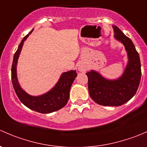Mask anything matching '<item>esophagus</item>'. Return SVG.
Segmentation results:
<instances>
[{"label":"esophagus","mask_w":147,"mask_h":147,"mask_svg":"<svg viewBox=\"0 0 147 147\" xmlns=\"http://www.w3.org/2000/svg\"><path fill=\"white\" fill-rule=\"evenodd\" d=\"M78 71L81 72H85L86 71V66H84V65H82V64H80L79 66H78Z\"/></svg>","instance_id":"1"}]
</instances>
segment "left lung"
I'll list each match as a JSON object with an SVG mask.
<instances>
[{"mask_svg": "<svg viewBox=\"0 0 147 147\" xmlns=\"http://www.w3.org/2000/svg\"><path fill=\"white\" fill-rule=\"evenodd\" d=\"M114 37L125 47L128 61L123 74L116 79H107L97 71L86 73L90 98L99 105L119 106L135 95L141 80V62L134 44L115 25L113 26Z\"/></svg>", "mask_w": 147, "mask_h": 147, "instance_id": "left-lung-1", "label": "left lung"}]
</instances>
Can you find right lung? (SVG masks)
Wrapping results in <instances>:
<instances>
[{
  "label": "right lung",
  "instance_id": "add662e5",
  "mask_svg": "<svg viewBox=\"0 0 147 147\" xmlns=\"http://www.w3.org/2000/svg\"><path fill=\"white\" fill-rule=\"evenodd\" d=\"M32 31L33 30L22 39L17 51L15 53L11 69L12 83L15 91L22 104L34 111L47 114L57 111L66 105L69 98L70 88L75 78L77 76V74L76 70L63 72L55 86L50 90L40 96H31L26 93L18 82L17 64L24 42L28 39Z\"/></svg>",
  "mask_w": 147,
  "mask_h": 147
}]
</instances>
